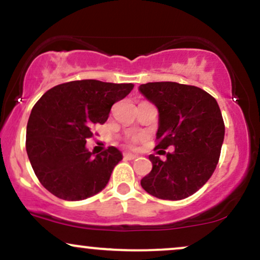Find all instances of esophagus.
<instances>
[{"mask_svg": "<svg viewBox=\"0 0 260 260\" xmlns=\"http://www.w3.org/2000/svg\"><path fill=\"white\" fill-rule=\"evenodd\" d=\"M123 156H124V159H127V160H134L138 157L136 154H132V153H124Z\"/></svg>", "mask_w": 260, "mask_h": 260, "instance_id": "esophagus-1", "label": "esophagus"}]
</instances>
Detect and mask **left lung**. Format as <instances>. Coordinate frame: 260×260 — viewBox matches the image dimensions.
Listing matches in <instances>:
<instances>
[{"label":"left lung","instance_id":"obj_1","mask_svg":"<svg viewBox=\"0 0 260 260\" xmlns=\"http://www.w3.org/2000/svg\"><path fill=\"white\" fill-rule=\"evenodd\" d=\"M140 94L156 106V148H175L166 160L150 155L153 169L140 184L166 201L192 196L207 183L220 157L225 124L216 100L198 86L175 82L139 85Z\"/></svg>","mask_w":260,"mask_h":260}]
</instances>
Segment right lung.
Here are the masks:
<instances>
[{"instance_id": "add662e5", "label": "right lung", "mask_w": 260, "mask_h": 260, "mask_svg": "<svg viewBox=\"0 0 260 260\" xmlns=\"http://www.w3.org/2000/svg\"><path fill=\"white\" fill-rule=\"evenodd\" d=\"M133 86L74 80L53 86L35 104L26 124L25 148L35 175L50 193L64 201H83L106 187L123 156L115 147L90 153L86 139Z\"/></svg>"}]
</instances>
